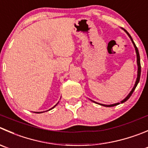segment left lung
Here are the masks:
<instances>
[{"mask_svg": "<svg viewBox=\"0 0 148 148\" xmlns=\"http://www.w3.org/2000/svg\"><path fill=\"white\" fill-rule=\"evenodd\" d=\"M124 31L126 32V33H127V34H128V36H129V37H130V39H131V40H132V42L133 45H134V48H135L136 54H137V66H138V70H137V80H136V82H135V84H134V87H133L132 90H131V92H130V94H129L128 95H127V97H126L125 98H124V100H122V101H121V103H124V102H125V101H127V100H128L129 98H130V96H131L132 95L133 92H134V90H135L136 87H137V84H138V83H139V82H140V74H141V65H140V53H139L138 49H137V46H136V45H135V44H134V41H133L132 38V37H131V35H130V34H129L128 32H127V30H125V29H124ZM92 101L94 102V103H97V104L100 105V106H105V107H113V106H117V105L120 104V103H114V104H111V105H104V104H100V103H96V102L93 101V100H92Z\"/></svg>", "mask_w": 148, "mask_h": 148, "instance_id": "1", "label": "left lung"}]
</instances>
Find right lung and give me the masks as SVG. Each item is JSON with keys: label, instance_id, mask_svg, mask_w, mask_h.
Masks as SVG:
<instances>
[{"label": "right lung", "instance_id": "add662e5", "mask_svg": "<svg viewBox=\"0 0 148 148\" xmlns=\"http://www.w3.org/2000/svg\"><path fill=\"white\" fill-rule=\"evenodd\" d=\"M58 103H57V104H58ZM57 104H56V105H57ZM56 106H53V108H52L49 109V110H51V109L54 108V107H56ZM46 111H48V110H46ZM43 112H44V111H43ZM43 112H37V113H38V114H40V113H43ZM35 113H36V112H35Z\"/></svg>", "mask_w": 148, "mask_h": 148}]
</instances>
